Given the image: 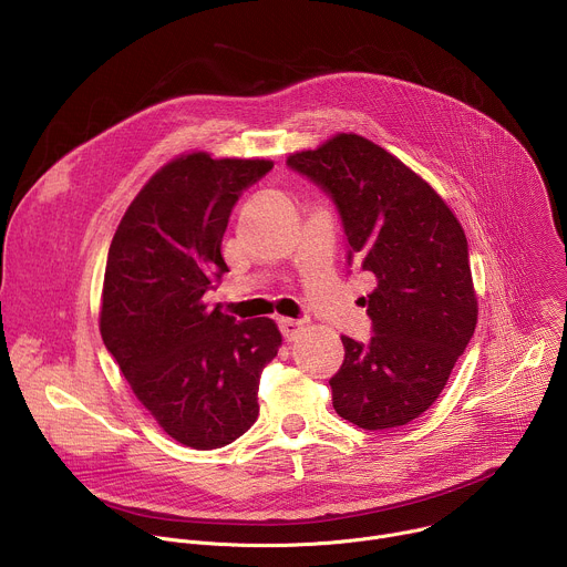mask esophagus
I'll return each instance as SVG.
<instances>
[{
	"label": "esophagus",
	"instance_id": "obj_1",
	"mask_svg": "<svg viewBox=\"0 0 567 567\" xmlns=\"http://www.w3.org/2000/svg\"><path fill=\"white\" fill-rule=\"evenodd\" d=\"M278 328H280L282 337L287 341H293L300 334V330H302V322L300 320H291V318H278Z\"/></svg>",
	"mask_w": 567,
	"mask_h": 567
}]
</instances>
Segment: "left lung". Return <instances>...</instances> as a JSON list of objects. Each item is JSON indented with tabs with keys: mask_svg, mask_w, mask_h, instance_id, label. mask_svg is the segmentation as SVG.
<instances>
[{
	"mask_svg": "<svg viewBox=\"0 0 567 567\" xmlns=\"http://www.w3.org/2000/svg\"><path fill=\"white\" fill-rule=\"evenodd\" d=\"M287 166L332 199L348 265L377 278L361 298L372 337L341 339L334 411L365 431L409 424L433 406L475 332L464 230L422 177L363 136L337 134Z\"/></svg>",
	"mask_w": 567,
	"mask_h": 567,
	"instance_id": "1",
	"label": "left lung"
}]
</instances>
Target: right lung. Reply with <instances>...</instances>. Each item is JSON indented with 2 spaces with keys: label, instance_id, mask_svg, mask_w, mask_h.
<instances>
[{
  "label": "right lung",
  "instance_id": "right-lung-1",
  "mask_svg": "<svg viewBox=\"0 0 567 567\" xmlns=\"http://www.w3.org/2000/svg\"><path fill=\"white\" fill-rule=\"evenodd\" d=\"M271 168L179 156L143 186L112 239L103 343L158 426L190 449L226 446L254 426L260 374L282 341L271 318L235 320L202 300L228 271L233 206Z\"/></svg>",
  "mask_w": 567,
  "mask_h": 567
}]
</instances>
